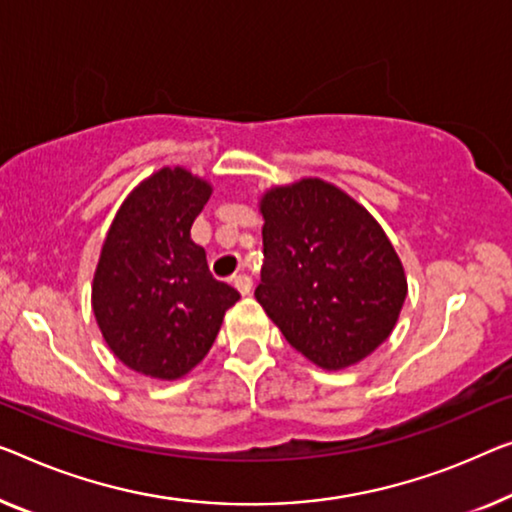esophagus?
<instances>
[{"label":"esophagus","mask_w":512,"mask_h":512,"mask_svg":"<svg viewBox=\"0 0 512 512\" xmlns=\"http://www.w3.org/2000/svg\"><path fill=\"white\" fill-rule=\"evenodd\" d=\"M232 285L246 296L250 294V289H253V280H250V276H246V273H236V276H232Z\"/></svg>","instance_id":"esophagus-1"}]
</instances>
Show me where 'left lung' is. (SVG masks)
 I'll list each match as a JSON object with an SVG mask.
<instances>
[{"mask_svg": "<svg viewBox=\"0 0 512 512\" xmlns=\"http://www.w3.org/2000/svg\"><path fill=\"white\" fill-rule=\"evenodd\" d=\"M264 266L255 299L322 370L370 356L393 333L407 276L372 213L333 183L305 177L259 200Z\"/></svg>", "mask_w": 512, "mask_h": 512, "instance_id": "8db88e82", "label": "left lung"}]
</instances>
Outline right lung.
Wrapping results in <instances>:
<instances>
[{
    "mask_svg": "<svg viewBox=\"0 0 512 512\" xmlns=\"http://www.w3.org/2000/svg\"><path fill=\"white\" fill-rule=\"evenodd\" d=\"M211 193V183L186 167H160L121 202L103 241L91 308L112 354L144 377L188 375L239 301L190 239Z\"/></svg>",
    "mask_w": 512,
    "mask_h": 512,
    "instance_id": "add662e5",
    "label": "right lung"
}]
</instances>
